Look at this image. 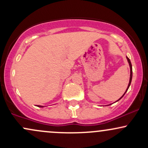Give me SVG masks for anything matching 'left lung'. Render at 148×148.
Wrapping results in <instances>:
<instances>
[{
  "instance_id": "left-lung-1",
  "label": "left lung",
  "mask_w": 148,
  "mask_h": 148,
  "mask_svg": "<svg viewBox=\"0 0 148 148\" xmlns=\"http://www.w3.org/2000/svg\"><path fill=\"white\" fill-rule=\"evenodd\" d=\"M127 61H128L129 64H130V83H129V85H128V87H127V90H126V92L127 91V90L129 89V88H130V85H131V82H132V63H131V61H130V58L127 57ZM126 92H125V93H126ZM125 94H124L121 97H120V99H119L118 100H120V99H121V98L123 97L124 95H125Z\"/></svg>"
}]
</instances>
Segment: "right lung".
<instances>
[{
    "label": "right lung",
    "mask_w": 148,
    "mask_h": 148,
    "mask_svg": "<svg viewBox=\"0 0 148 148\" xmlns=\"http://www.w3.org/2000/svg\"><path fill=\"white\" fill-rule=\"evenodd\" d=\"M38 106V107H43L42 106Z\"/></svg>",
    "instance_id": "1"
}]
</instances>
